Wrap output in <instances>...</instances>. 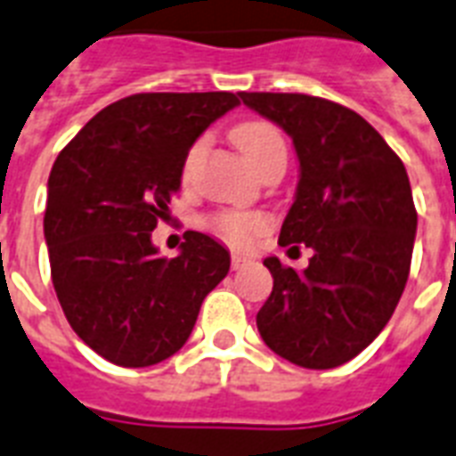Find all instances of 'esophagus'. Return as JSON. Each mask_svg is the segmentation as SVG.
<instances>
[{
	"label": "esophagus",
	"instance_id": "1",
	"mask_svg": "<svg viewBox=\"0 0 456 456\" xmlns=\"http://www.w3.org/2000/svg\"><path fill=\"white\" fill-rule=\"evenodd\" d=\"M246 265H248V257L246 256H239V253L232 256V270H241V267H246Z\"/></svg>",
	"mask_w": 456,
	"mask_h": 456
}]
</instances>
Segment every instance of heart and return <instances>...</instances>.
Here are the masks:
<instances>
[{
	"label": "heart",
	"mask_w": 456,
	"mask_h": 456,
	"mask_svg": "<svg viewBox=\"0 0 456 456\" xmlns=\"http://www.w3.org/2000/svg\"><path fill=\"white\" fill-rule=\"evenodd\" d=\"M232 137H234V144L239 146V151L243 153V158L253 167H256V163L265 153L277 149V146H284V139H281L277 127L270 123H263V120H250V123L236 125ZM265 227H267V220L260 213H222L213 220L215 232L224 241L234 243V246L250 243Z\"/></svg>",
	"instance_id": "1"
}]
</instances>
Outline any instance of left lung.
Instances as JSON below:
<instances>
[{
  "label": "left lung",
  "mask_w": 456,
  "mask_h": 456,
  "mask_svg": "<svg viewBox=\"0 0 456 456\" xmlns=\"http://www.w3.org/2000/svg\"><path fill=\"white\" fill-rule=\"evenodd\" d=\"M239 96L293 139L298 186L279 246L312 248L303 272L265 257L274 286L257 312V331L298 367H340L383 331L410 277L417 236L410 177L386 139L340 103Z\"/></svg>",
  "instance_id": "1"
}]
</instances>
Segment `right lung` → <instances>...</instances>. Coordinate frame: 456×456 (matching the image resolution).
I'll return each instance as SVG.
<instances>
[{"label": "right lung", "instance_id": "right-lung-1", "mask_svg": "<svg viewBox=\"0 0 456 456\" xmlns=\"http://www.w3.org/2000/svg\"><path fill=\"white\" fill-rule=\"evenodd\" d=\"M239 106L232 92L132 94L99 110L59 153L46 184L52 281L73 331L118 367H151L191 336L229 250L186 232L177 257L151 241L170 215L193 142Z\"/></svg>", "mask_w": 456, "mask_h": 456}]
</instances>
